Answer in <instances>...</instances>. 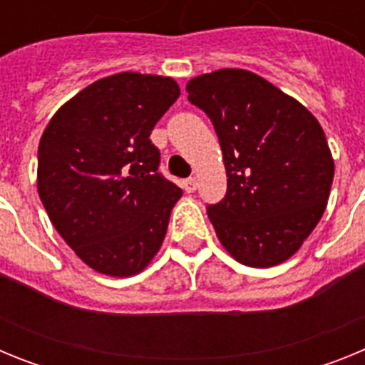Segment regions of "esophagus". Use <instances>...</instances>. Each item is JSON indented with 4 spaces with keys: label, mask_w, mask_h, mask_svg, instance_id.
<instances>
[{
    "label": "esophagus",
    "mask_w": 365,
    "mask_h": 365,
    "mask_svg": "<svg viewBox=\"0 0 365 365\" xmlns=\"http://www.w3.org/2000/svg\"><path fill=\"white\" fill-rule=\"evenodd\" d=\"M182 188H185L186 193H193L197 190V179H195V177H190V179L182 180Z\"/></svg>",
    "instance_id": "esophagus-1"
}]
</instances>
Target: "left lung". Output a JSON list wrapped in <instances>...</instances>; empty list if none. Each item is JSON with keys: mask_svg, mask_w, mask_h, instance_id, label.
Here are the masks:
<instances>
[{"mask_svg": "<svg viewBox=\"0 0 365 365\" xmlns=\"http://www.w3.org/2000/svg\"><path fill=\"white\" fill-rule=\"evenodd\" d=\"M186 91L210 117L227 170V195L208 206L219 241L243 265H279L298 252L327 206L334 160L320 122L245 69L195 76Z\"/></svg>", "mask_w": 365, "mask_h": 365, "instance_id": "obj_1", "label": "left lung"}]
</instances>
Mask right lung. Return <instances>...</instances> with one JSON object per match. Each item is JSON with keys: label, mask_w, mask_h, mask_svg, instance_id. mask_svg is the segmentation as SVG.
I'll use <instances>...</instances> for the list:
<instances>
[{"label": "right lung", "mask_w": 365, "mask_h": 365, "mask_svg": "<svg viewBox=\"0 0 365 365\" xmlns=\"http://www.w3.org/2000/svg\"><path fill=\"white\" fill-rule=\"evenodd\" d=\"M180 89L170 76L118 73L54 113L38 146V193L74 254L100 274L143 272L182 190L159 173L150 135Z\"/></svg>", "instance_id": "obj_1"}]
</instances>
